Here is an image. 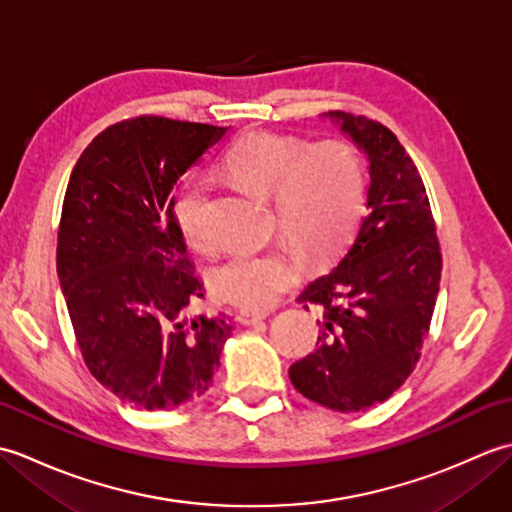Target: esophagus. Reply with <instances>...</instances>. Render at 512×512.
I'll use <instances>...</instances> for the list:
<instances>
[{
	"instance_id": "1",
	"label": "esophagus",
	"mask_w": 512,
	"mask_h": 512,
	"mask_svg": "<svg viewBox=\"0 0 512 512\" xmlns=\"http://www.w3.org/2000/svg\"><path fill=\"white\" fill-rule=\"evenodd\" d=\"M235 319L242 325H255L266 319V312H255V310H237Z\"/></svg>"
}]
</instances>
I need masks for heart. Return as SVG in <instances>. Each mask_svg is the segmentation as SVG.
I'll list each match as a JSON object with an SVG mask.
<instances>
[{"label":"heart","mask_w":512,"mask_h":512,"mask_svg":"<svg viewBox=\"0 0 512 512\" xmlns=\"http://www.w3.org/2000/svg\"><path fill=\"white\" fill-rule=\"evenodd\" d=\"M226 171L257 193L273 195L279 228L308 264H323L350 242L361 220L365 178L356 149L341 140L312 147L297 136L253 132L226 154ZM206 182L191 178L173 200L184 239L211 248L204 226ZM299 277L288 248L237 250L213 270L211 284L222 299L246 310H268Z\"/></svg>","instance_id":"1"}]
</instances>
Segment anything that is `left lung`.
<instances>
[{"label":"left lung","mask_w":512,"mask_h":512,"mask_svg":"<svg viewBox=\"0 0 512 512\" xmlns=\"http://www.w3.org/2000/svg\"><path fill=\"white\" fill-rule=\"evenodd\" d=\"M365 154L367 215L332 273L299 301L317 303V350L292 363L299 394L334 411L387 400L416 367L440 290V244L420 173L385 125L323 114ZM308 308V306H303Z\"/></svg>","instance_id":"obj_1"}]
</instances>
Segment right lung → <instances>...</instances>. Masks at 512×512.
<instances>
[{
  "label": "right lung",
  "instance_id": "right-lung-1",
  "mask_svg": "<svg viewBox=\"0 0 512 512\" xmlns=\"http://www.w3.org/2000/svg\"><path fill=\"white\" fill-rule=\"evenodd\" d=\"M226 132L160 116L116 123L65 191L57 273L76 341L94 378L140 409L202 396L233 334L226 314H187L204 292L173 215L180 178Z\"/></svg>",
  "mask_w": 512,
  "mask_h": 512
}]
</instances>
